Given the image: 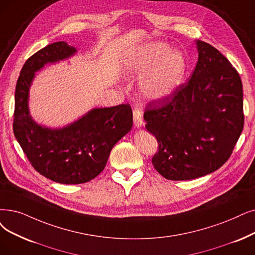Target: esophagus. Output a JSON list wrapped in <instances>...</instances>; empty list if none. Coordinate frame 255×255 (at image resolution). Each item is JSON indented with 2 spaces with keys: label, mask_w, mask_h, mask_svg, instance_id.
Returning a JSON list of instances; mask_svg holds the SVG:
<instances>
[{
  "label": "esophagus",
  "mask_w": 255,
  "mask_h": 255,
  "mask_svg": "<svg viewBox=\"0 0 255 255\" xmlns=\"http://www.w3.org/2000/svg\"><path fill=\"white\" fill-rule=\"evenodd\" d=\"M133 120H134V126L136 128H140L143 126V118H142L141 111L136 109L133 112Z\"/></svg>",
  "instance_id": "34e87169"
}]
</instances>
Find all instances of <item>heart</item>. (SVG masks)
Segmentation results:
<instances>
[{
	"mask_svg": "<svg viewBox=\"0 0 255 255\" xmlns=\"http://www.w3.org/2000/svg\"><path fill=\"white\" fill-rule=\"evenodd\" d=\"M127 77H139L140 91L145 98L163 100L175 94L185 77L187 65L179 51L161 42L147 43L127 52L121 59Z\"/></svg>",
	"mask_w": 255,
	"mask_h": 255,
	"instance_id": "b5f03b06",
	"label": "heart"
}]
</instances>
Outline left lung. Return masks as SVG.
<instances>
[{
    "instance_id": "obj_1",
    "label": "left lung",
    "mask_w": 255,
    "mask_h": 255,
    "mask_svg": "<svg viewBox=\"0 0 255 255\" xmlns=\"http://www.w3.org/2000/svg\"><path fill=\"white\" fill-rule=\"evenodd\" d=\"M198 63L188 83L145 109V128L158 141L152 165L167 180L206 176L225 163L244 128L243 85L219 50L196 40Z\"/></svg>"
}]
</instances>
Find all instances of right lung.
<instances>
[{
    "mask_svg": "<svg viewBox=\"0 0 255 255\" xmlns=\"http://www.w3.org/2000/svg\"><path fill=\"white\" fill-rule=\"evenodd\" d=\"M77 49L56 42L27 59L15 87L13 133L40 175L62 184H80L104 170L110 152L133 127L129 105L90 110L64 128L42 126L30 115L29 92L35 73L75 55Z\"/></svg>",
    "mask_w": 255,
    "mask_h": 255,
    "instance_id": "obj_1",
    "label": "right lung"
}]
</instances>
